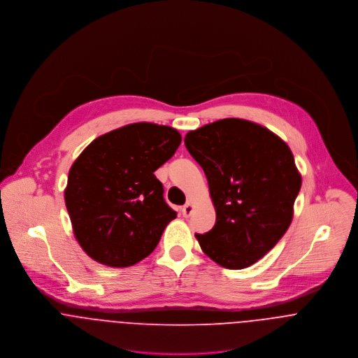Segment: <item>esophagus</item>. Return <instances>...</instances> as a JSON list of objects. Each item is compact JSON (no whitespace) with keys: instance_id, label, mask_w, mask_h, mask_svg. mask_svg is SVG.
Here are the masks:
<instances>
[{"instance_id":"esophagus-1","label":"esophagus","mask_w":358,"mask_h":358,"mask_svg":"<svg viewBox=\"0 0 358 358\" xmlns=\"http://www.w3.org/2000/svg\"><path fill=\"white\" fill-rule=\"evenodd\" d=\"M192 211H194V206H192L191 201L185 203V204L182 206V208H181V213H182V215H184L185 218H188V217L192 214Z\"/></svg>"}]
</instances>
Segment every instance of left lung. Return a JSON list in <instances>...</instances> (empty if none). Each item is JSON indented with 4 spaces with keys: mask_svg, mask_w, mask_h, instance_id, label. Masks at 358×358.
Wrapping results in <instances>:
<instances>
[{
    "mask_svg": "<svg viewBox=\"0 0 358 358\" xmlns=\"http://www.w3.org/2000/svg\"><path fill=\"white\" fill-rule=\"evenodd\" d=\"M203 169L215 207V225L195 236L203 252L228 269L268 254L287 232L302 178L288 145L250 120L227 118L185 136Z\"/></svg>",
    "mask_w": 358,
    "mask_h": 358,
    "instance_id": "left-lung-1",
    "label": "left lung"
}]
</instances>
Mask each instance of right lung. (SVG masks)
<instances>
[{"mask_svg":"<svg viewBox=\"0 0 358 358\" xmlns=\"http://www.w3.org/2000/svg\"><path fill=\"white\" fill-rule=\"evenodd\" d=\"M180 144L176 129L140 122L106 133L83 150L70 169L64 199L74 235L90 258L126 268L155 250L177 213L154 171Z\"/></svg>","mask_w":358,"mask_h":358,"instance_id":"add662e5","label":"right lung"}]
</instances>
